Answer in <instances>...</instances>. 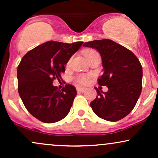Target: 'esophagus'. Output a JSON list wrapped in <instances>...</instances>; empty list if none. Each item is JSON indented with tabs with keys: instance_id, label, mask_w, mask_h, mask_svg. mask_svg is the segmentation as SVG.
<instances>
[{
	"instance_id": "1",
	"label": "esophagus",
	"mask_w": 158,
	"mask_h": 158,
	"mask_svg": "<svg viewBox=\"0 0 158 158\" xmlns=\"http://www.w3.org/2000/svg\"><path fill=\"white\" fill-rule=\"evenodd\" d=\"M77 91L81 92V93H84V92L86 91L87 89H86V88H77Z\"/></svg>"
}]
</instances>
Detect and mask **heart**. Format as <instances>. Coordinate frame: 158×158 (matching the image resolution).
<instances>
[{
	"instance_id": "obj_1",
	"label": "heart",
	"mask_w": 158,
	"mask_h": 158,
	"mask_svg": "<svg viewBox=\"0 0 158 158\" xmlns=\"http://www.w3.org/2000/svg\"><path fill=\"white\" fill-rule=\"evenodd\" d=\"M85 57L87 58V59H88V60H89L90 58H92L93 56H96V55H99V54H98V52L96 51V50H87V51H85ZM70 61H71V59H70V60L68 61V64H67L68 65L70 64ZM76 81H77V82L79 83V84L86 85L89 82L90 77L88 75L78 76V77L76 78Z\"/></svg>"
}]
</instances>
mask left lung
Instances as JSON below:
<instances>
[{
	"mask_svg": "<svg viewBox=\"0 0 158 158\" xmlns=\"http://www.w3.org/2000/svg\"><path fill=\"white\" fill-rule=\"evenodd\" d=\"M83 46L96 49L100 54L103 73L98 84L108 88L103 92L95 88L97 96L90 104L92 110L110 122L124 118L135 108L142 90L140 62L131 50L110 39L94 40Z\"/></svg>",
	"mask_w": 158,
	"mask_h": 158,
	"instance_id": "left-lung-1",
	"label": "left lung"
}]
</instances>
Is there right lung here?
<instances>
[{
	"instance_id": "obj_1",
	"label": "right lung",
	"mask_w": 158,
	"mask_h": 158,
	"mask_svg": "<svg viewBox=\"0 0 158 158\" xmlns=\"http://www.w3.org/2000/svg\"><path fill=\"white\" fill-rule=\"evenodd\" d=\"M83 44L49 41L27 52L18 67V90L26 108L45 123L64 119L70 111L76 88L66 85L61 90L52 81L59 79L64 65ZM84 45V44H83Z\"/></svg>"
}]
</instances>
